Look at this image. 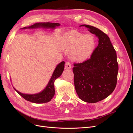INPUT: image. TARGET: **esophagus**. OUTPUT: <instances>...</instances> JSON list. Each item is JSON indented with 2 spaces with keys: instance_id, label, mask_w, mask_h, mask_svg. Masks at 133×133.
<instances>
[{
  "instance_id": "34e87169",
  "label": "esophagus",
  "mask_w": 133,
  "mask_h": 133,
  "mask_svg": "<svg viewBox=\"0 0 133 133\" xmlns=\"http://www.w3.org/2000/svg\"><path fill=\"white\" fill-rule=\"evenodd\" d=\"M65 68H66V69H70V68H71V65L70 63L69 62H66V63H65Z\"/></svg>"
}]
</instances>
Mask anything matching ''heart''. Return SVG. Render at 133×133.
Wrapping results in <instances>:
<instances>
[{
  "label": "heart",
  "instance_id": "1",
  "mask_svg": "<svg viewBox=\"0 0 133 133\" xmlns=\"http://www.w3.org/2000/svg\"><path fill=\"white\" fill-rule=\"evenodd\" d=\"M95 46V41L91 34H85L78 31H72L66 34L63 38L62 49L67 52L70 51V58L76 61L87 59L92 54Z\"/></svg>",
  "mask_w": 133,
  "mask_h": 133
}]
</instances>
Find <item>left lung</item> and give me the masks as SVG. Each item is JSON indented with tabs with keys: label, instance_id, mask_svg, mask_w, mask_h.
I'll return each instance as SVG.
<instances>
[{
	"label": "left lung",
	"instance_id": "8db88e82",
	"mask_svg": "<svg viewBox=\"0 0 133 133\" xmlns=\"http://www.w3.org/2000/svg\"><path fill=\"white\" fill-rule=\"evenodd\" d=\"M85 26L98 39L90 59L74 64V86L83 101L94 103L107 98L115 89L118 73L116 53L108 36L95 27Z\"/></svg>",
	"mask_w": 133,
	"mask_h": 133
}]
</instances>
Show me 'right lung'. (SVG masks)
Returning a JSON list of instances; mask_svg holds the SVG:
<instances>
[{"label": "right lung", "mask_w": 133, "mask_h": 133, "mask_svg": "<svg viewBox=\"0 0 133 133\" xmlns=\"http://www.w3.org/2000/svg\"><path fill=\"white\" fill-rule=\"evenodd\" d=\"M59 23H37L34 24L30 26H26L21 28V29H38V28H43V29H54L57 26H60ZM64 64L65 62H62L58 64L56 66L55 69L52 74L51 78L48 82L46 87L44 88L42 91L38 93L33 94H24L22 92L18 91L14 88L18 93L22 96L28 101L31 103L42 104L50 102L51 99L53 98L55 94V88H54V82L55 80L59 78L62 75L64 69Z\"/></svg>", "instance_id": "obj_1"}]
</instances>
